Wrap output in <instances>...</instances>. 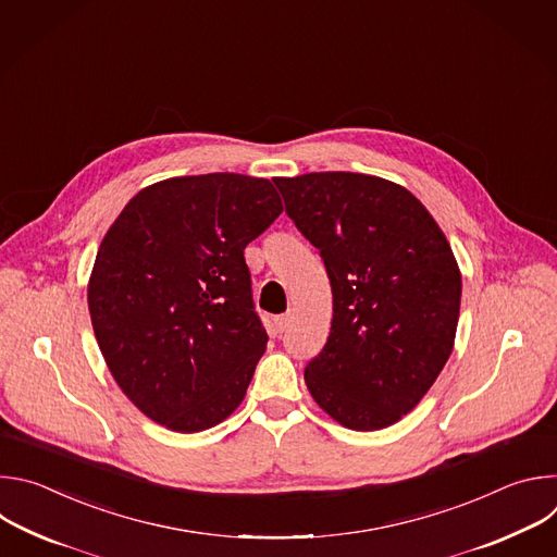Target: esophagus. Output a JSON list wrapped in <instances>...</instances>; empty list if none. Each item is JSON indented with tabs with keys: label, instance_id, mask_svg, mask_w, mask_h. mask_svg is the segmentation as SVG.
<instances>
[{
	"label": "esophagus",
	"instance_id": "34e87169",
	"mask_svg": "<svg viewBox=\"0 0 557 557\" xmlns=\"http://www.w3.org/2000/svg\"><path fill=\"white\" fill-rule=\"evenodd\" d=\"M290 324H293V314L290 312H284V314L275 317V326H277L280 333H286L290 329Z\"/></svg>",
	"mask_w": 557,
	"mask_h": 557
}]
</instances>
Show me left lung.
<instances>
[{"mask_svg": "<svg viewBox=\"0 0 557 557\" xmlns=\"http://www.w3.org/2000/svg\"><path fill=\"white\" fill-rule=\"evenodd\" d=\"M275 185L333 288L329 342L304 370L310 396L348 430L401 421L454 348L462 282L445 233L417 196L379 176L312 172Z\"/></svg>", "mask_w": 557, "mask_h": 557, "instance_id": "obj_1", "label": "left lung"}]
</instances>
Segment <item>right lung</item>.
<instances>
[{
	"label": "right lung",
	"instance_id": "1",
	"mask_svg": "<svg viewBox=\"0 0 557 557\" xmlns=\"http://www.w3.org/2000/svg\"><path fill=\"white\" fill-rule=\"evenodd\" d=\"M282 211L267 178L176 176L140 189L108 228L88 282L92 329L153 423L194 434L243 404L269 339L245 247Z\"/></svg>",
	"mask_w": 557,
	"mask_h": 557
}]
</instances>
